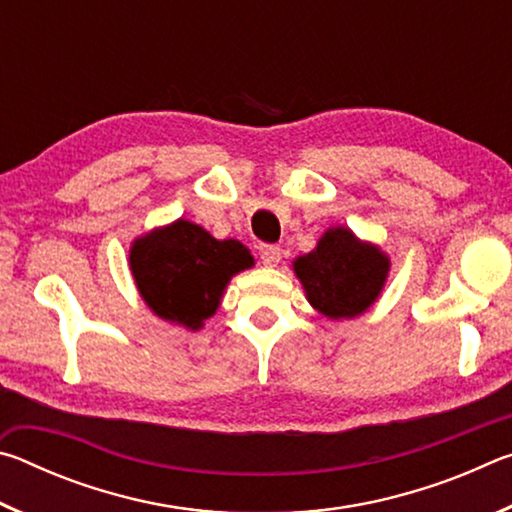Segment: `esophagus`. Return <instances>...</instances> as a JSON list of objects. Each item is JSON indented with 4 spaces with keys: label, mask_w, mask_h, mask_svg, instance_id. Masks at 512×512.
Here are the masks:
<instances>
[{
    "label": "esophagus",
    "mask_w": 512,
    "mask_h": 512,
    "mask_svg": "<svg viewBox=\"0 0 512 512\" xmlns=\"http://www.w3.org/2000/svg\"><path fill=\"white\" fill-rule=\"evenodd\" d=\"M280 255H282L280 246H275V244H259V259H262L266 266H275L277 262H280Z\"/></svg>",
    "instance_id": "obj_1"
}]
</instances>
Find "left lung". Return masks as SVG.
<instances>
[{"label": "left lung", "mask_w": 512, "mask_h": 512, "mask_svg": "<svg viewBox=\"0 0 512 512\" xmlns=\"http://www.w3.org/2000/svg\"><path fill=\"white\" fill-rule=\"evenodd\" d=\"M388 257L363 244L348 228H332L309 255L296 259L307 298L327 318H354L366 311L384 287Z\"/></svg>", "instance_id": "left-lung-1"}]
</instances>
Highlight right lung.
I'll return each instance as SVG.
<instances>
[{
	"label": "right lung",
	"instance_id": "right-lung-1",
	"mask_svg": "<svg viewBox=\"0 0 512 512\" xmlns=\"http://www.w3.org/2000/svg\"><path fill=\"white\" fill-rule=\"evenodd\" d=\"M250 266L253 257L239 241H219L183 219L131 248V271L146 305L160 318L192 329L214 314L230 277Z\"/></svg>",
	"mask_w": 512,
	"mask_h": 512
}]
</instances>
